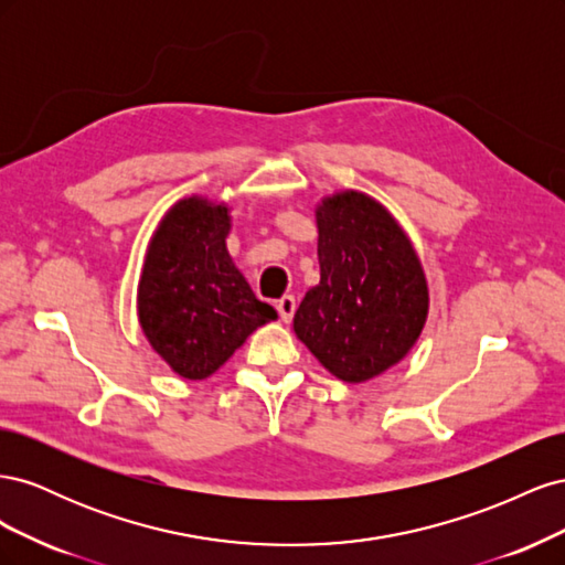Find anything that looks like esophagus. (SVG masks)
Masks as SVG:
<instances>
[{
	"mask_svg": "<svg viewBox=\"0 0 565 565\" xmlns=\"http://www.w3.org/2000/svg\"><path fill=\"white\" fill-rule=\"evenodd\" d=\"M276 309H278L280 318H282L285 322H289V320H292L295 311H297V299H295L292 295H285L282 299H278V303H276Z\"/></svg>",
	"mask_w": 565,
	"mask_h": 565,
	"instance_id": "34e87169",
	"label": "esophagus"
}]
</instances>
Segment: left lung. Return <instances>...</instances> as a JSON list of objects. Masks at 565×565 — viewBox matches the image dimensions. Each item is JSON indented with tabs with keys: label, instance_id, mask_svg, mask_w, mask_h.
<instances>
[{
	"label": "left lung",
	"instance_id": "obj_1",
	"mask_svg": "<svg viewBox=\"0 0 565 565\" xmlns=\"http://www.w3.org/2000/svg\"><path fill=\"white\" fill-rule=\"evenodd\" d=\"M320 282L295 313V332L341 382H367L403 361L429 311L417 254L372 198L347 191L316 210Z\"/></svg>",
	"mask_w": 565,
	"mask_h": 565
}]
</instances>
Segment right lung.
<instances>
[{
	"mask_svg": "<svg viewBox=\"0 0 565 565\" xmlns=\"http://www.w3.org/2000/svg\"><path fill=\"white\" fill-rule=\"evenodd\" d=\"M228 207L177 202L148 247L139 320L150 347L183 380H207L262 324L276 320L231 262Z\"/></svg>",
	"mask_w": 565,
	"mask_h": 565,
	"instance_id": "1",
	"label": "right lung"
}]
</instances>
